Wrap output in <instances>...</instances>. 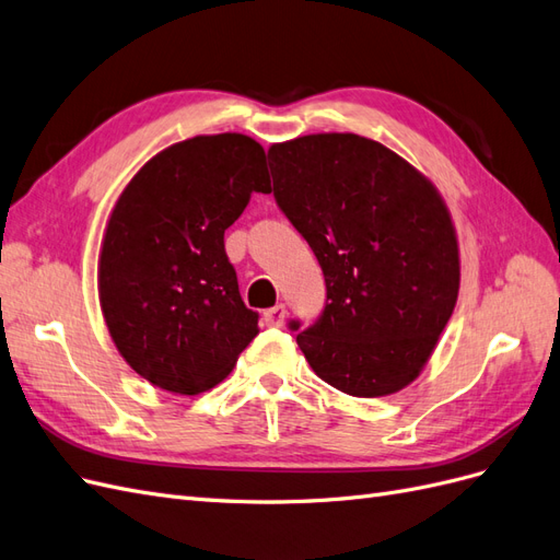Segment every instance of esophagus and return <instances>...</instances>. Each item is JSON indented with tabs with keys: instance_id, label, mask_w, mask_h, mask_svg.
Wrapping results in <instances>:
<instances>
[{
	"instance_id": "1",
	"label": "esophagus",
	"mask_w": 560,
	"mask_h": 560,
	"mask_svg": "<svg viewBox=\"0 0 560 560\" xmlns=\"http://www.w3.org/2000/svg\"><path fill=\"white\" fill-rule=\"evenodd\" d=\"M284 317H287V308L282 306V303H278V306L268 308V311L264 313V322H266V327H280L282 322H284Z\"/></svg>"
}]
</instances>
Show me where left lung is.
Returning a JSON list of instances; mask_svg holds the SVG:
<instances>
[{"instance_id":"8db88e82","label":"left lung","mask_w":560,"mask_h":560,"mask_svg":"<svg viewBox=\"0 0 560 560\" xmlns=\"http://www.w3.org/2000/svg\"><path fill=\"white\" fill-rule=\"evenodd\" d=\"M273 196L327 284L311 327H287L315 374L352 397L409 385L455 308L460 261L442 196L395 151L352 132L268 149Z\"/></svg>"}]
</instances>
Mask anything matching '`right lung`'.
Wrapping results in <instances>:
<instances>
[{
	"instance_id": "1",
	"label": "right lung",
	"mask_w": 560,
	"mask_h": 560,
	"mask_svg": "<svg viewBox=\"0 0 560 560\" xmlns=\"http://www.w3.org/2000/svg\"><path fill=\"white\" fill-rule=\"evenodd\" d=\"M252 194H270L266 151L247 135H198L130 179L100 254V303L142 378L198 395L229 376L257 336L224 231Z\"/></svg>"
}]
</instances>
